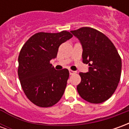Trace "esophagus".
Returning a JSON list of instances; mask_svg holds the SVG:
<instances>
[{
  "instance_id": "obj_1",
  "label": "esophagus",
  "mask_w": 129,
  "mask_h": 129,
  "mask_svg": "<svg viewBox=\"0 0 129 129\" xmlns=\"http://www.w3.org/2000/svg\"><path fill=\"white\" fill-rule=\"evenodd\" d=\"M69 73H70V75H75L76 73H77V72H75V71H73V70H69Z\"/></svg>"
}]
</instances>
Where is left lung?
<instances>
[{
	"label": "left lung",
	"mask_w": 129,
	"mask_h": 129,
	"mask_svg": "<svg viewBox=\"0 0 129 129\" xmlns=\"http://www.w3.org/2000/svg\"><path fill=\"white\" fill-rule=\"evenodd\" d=\"M83 47L82 61L89 71L79 73L81 82L77 89L82 99L92 104L108 100L118 86L122 60L116 48L108 37L97 29L83 27L70 31Z\"/></svg>",
	"instance_id": "obj_1"
}]
</instances>
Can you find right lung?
Wrapping results in <instances>:
<instances>
[{"instance_id":"obj_1","label":"right lung","mask_w":129,"mask_h":129,"mask_svg":"<svg viewBox=\"0 0 129 129\" xmlns=\"http://www.w3.org/2000/svg\"><path fill=\"white\" fill-rule=\"evenodd\" d=\"M73 37L63 30L58 33L38 32L25 43L18 55V75L28 100L37 106L50 107L64 93L69 71L55 70L50 60L56 56L59 45Z\"/></svg>"}]
</instances>
